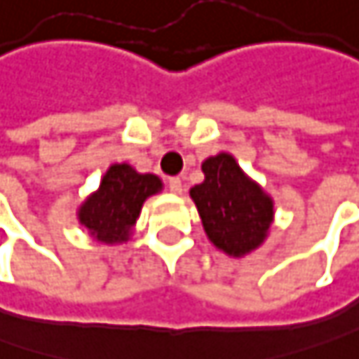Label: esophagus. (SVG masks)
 I'll return each mask as SVG.
<instances>
[{"label":"esophagus","instance_id":"obj_1","mask_svg":"<svg viewBox=\"0 0 359 359\" xmlns=\"http://www.w3.org/2000/svg\"><path fill=\"white\" fill-rule=\"evenodd\" d=\"M167 186H169L171 194H182V180L180 177H169Z\"/></svg>","mask_w":359,"mask_h":359}]
</instances>
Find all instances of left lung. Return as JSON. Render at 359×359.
<instances>
[{"label": "left lung", "mask_w": 359, "mask_h": 359, "mask_svg": "<svg viewBox=\"0 0 359 359\" xmlns=\"http://www.w3.org/2000/svg\"><path fill=\"white\" fill-rule=\"evenodd\" d=\"M204 182L194 200L208 241L229 257H245L266 243L273 222V198L245 173L231 153L202 161Z\"/></svg>", "instance_id": "obj_1"}]
</instances>
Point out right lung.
Segmentation results:
<instances>
[{"label":"right lung","mask_w":359,"mask_h":359,"mask_svg":"<svg viewBox=\"0 0 359 359\" xmlns=\"http://www.w3.org/2000/svg\"><path fill=\"white\" fill-rule=\"evenodd\" d=\"M163 190L155 173H139L128 163H114L104 173L100 188L77 208V220L97 243H126L135 231L147 198Z\"/></svg>","instance_id":"obj_1"}]
</instances>
